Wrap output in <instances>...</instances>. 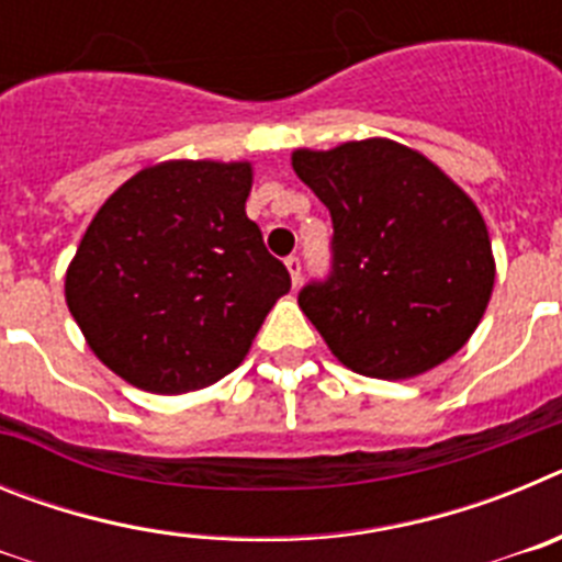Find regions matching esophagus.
Listing matches in <instances>:
<instances>
[{
  "mask_svg": "<svg viewBox=\"0 0 562 562\" xmlns=\"http://www.w3.org/2000/svg\"><path fill=\"white\" fill-rule=\"evenodd\" d=\"M286 270H290V276H292V284H301V258L297 256H290L286 258Z\"/></svg>",
  "mask_w": 562,
  "mask_h": 562,
  "instance_id": "34e87169",
  "label": "esophagus"
}]
</instances>
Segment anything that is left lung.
<instances>
[{"mask_svg": "<svg viewBox=\"0 0 562 562\" xmlns=\"http://www.w3.org/2000/svg\"><path fill=\"white\" fill-rule=\"evenodd\" d=\"M331 213V272L297 304L362 376L408 380L470 340L495 284L484 216L448 173L385 137L292 151Z\"/></svg>", "mask_w": 562, "mask_h": 562, "instance_id": "8db88e82", "label": "left lung"}]
</instances>
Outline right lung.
Returning a JSON list of instances; mask_svg holds the SVG:
<instances>
[{"instance_id":"obj_1","label":"right lung","mask_w":562,"mask_h":562,"mask_svg":"<svg viewBox=\"0 0 562 562\" xmlns=\"http://www.w3.org/2000/svg\"><path fill=\"white\" fill-rule=\"evenodd\" d=\"M250 188V162L168 160L103 202L64 295L106 369L151 394H186L245 360L292 284L247 220Z\"/></svg>"}]
</instances>
